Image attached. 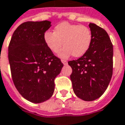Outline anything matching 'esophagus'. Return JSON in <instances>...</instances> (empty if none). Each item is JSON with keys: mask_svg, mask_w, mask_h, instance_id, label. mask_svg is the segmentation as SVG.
Masks as SVG:
<instances>
[{"mask_svg": "<svg viewBox=\"0 0 125 125\" xmlns=\"http://www.w3.org/2000/svg\"><path fill=\"white\" fill-rule=\"evenodd\" d=\"M62 62L64 65H67V63H68V62L65 60H62Z\"/></svg>", "mask_w": 125, "mask_h": 125, "instance_id": "esophagus-1", "label": "esophagus"}]
</instances>
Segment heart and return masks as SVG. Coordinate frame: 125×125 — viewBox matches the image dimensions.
Returning a JSON list of instances; mask_svg holds the SVG:
<instances>
[{"instance_id": "1", "label": "heart", "mask_w": 125, "mask_h": 125, "mask_svg": "<svg viewBox=\"0 0 125 125\" xmlns=\"http://www.w3.org/2000/svg\"><path fill=\"white\" fill-rule=\"evenodd\" d=\"M43 38L49 49L55 53L63 44L64 47L58 54L61 58H68L72 55L80 57L89 50L92 42V33L87 26L64 21L57 24L53 32L47 31Z\"/></svg>"}]
</instances>
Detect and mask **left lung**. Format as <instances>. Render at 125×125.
Masks as SVG:
<instances>
[{
  "label": "left lung",
  "mask_w": 125,
  "mask_h": 125,
  "mask_svg": "<svg viewBox=\"0 0 125 125\" xmlns=\"http://www.w3.org/2000/svg\"><path fill=\"white\" fill-rule=\"evenodd\" d=\"M92 42L89 50L78 60L69 61L75 95L84 101H93L105 92L113 71V45L108 33L90 23Z\"/></svg>",
  "instance_id": "left-lung-1"
}]
</instances>
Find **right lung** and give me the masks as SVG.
Masks as SVG:
<instances>
[{
    "mask_svg": "<svg viewBox=\"0 0 125 125\" xmlns=\"http://www.w3.org/2000/svg\"><path fill=\"white\" fill-rule=\"evenodd\" d=\"M50 27L49 21L24 22L15 30L9 45L14 84L25 99L36 104L53 95L55 78L63 66L44 41V34Z\"/></svg>",
    "mask_w": 125,
    "mask_h": 125,
    "instance_id": "add662e5",
    "label": "right lung"
}]
</instances>
